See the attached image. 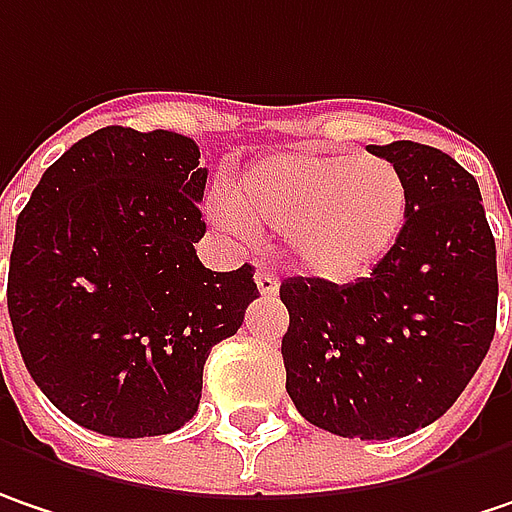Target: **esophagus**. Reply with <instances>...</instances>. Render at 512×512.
<instances>
[{
    "label": "esophagus",
    "instance_id": "1",
    "mask_svg": "<svg viewBox=\"0 0 512 512\" xmlns=\"http://www.w3.org/2000/svg\"><path fill=\"white\" fill-rule=\"evenodd\" d=\"M255 284H257V292L263 295V298H272V295H278V275H272V272H266V269H260L255 275Z\"/></svg>",
    "mask_w": 512,
    "mask_h": 512
}]
</instances>
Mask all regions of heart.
Segmentation results:
<instances>
[{
  "mask_svg": "<svg viewBox=\"0 0 512 512\" xmlns=\"http://www.w3.org/2000/svg\"><path fill=\"white\" fill-rule=\"evenodd\" d=\"M220 231L249 240L255 223L286 234L301 269L324 281H356L394 252L408 217V182L382 156L289 147L260 156L214 194Z\"/></svg>",
  "mask_w": 512,
  "mask_h": 512,
  "instance_id": "1",
  "label": "heart"
}]
</instances>
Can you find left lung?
Here are the masks:
<instances>
[{
    "label": "left lung",
    "instance_id": "8db88e82",
    "mask_svg": "<svg viewBox=\"0 0 512 512\" xmlns=\"http://www.w3.org/2000/svg\"><path fill=\"white\" fill-rule=\"evenodd\" d=\"M408 182L394 252L356 284L286 278V394L313 426L388 440L435 423L496 333V240L481 191L443 150L371 144Z\"/></svg>",
    "mask_w": 512,
    "mask_h": 512
}]
</instances>
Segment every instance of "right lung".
I'll use <instances>...</instances> for the list:
<instances>
[{
    "instance_id": "obj_1",
    "label": "right lung",
    "mask_w": 512,
    "mask_h": 512,
    "mask_svg": "<svg viewBox=\"0 0 512 512\" xmlns=\"http://www.w3.org/2000/svg\"><path fill=\"white\" fill-rule=\"evenodd\" d=\"M205 179L194 138L104 127L48 167L22 208L8 269L16 345L77 426L182 429L211 347L257 298L249 263L211 272L196 257Z\"/></svg>"
}]
</instances>
